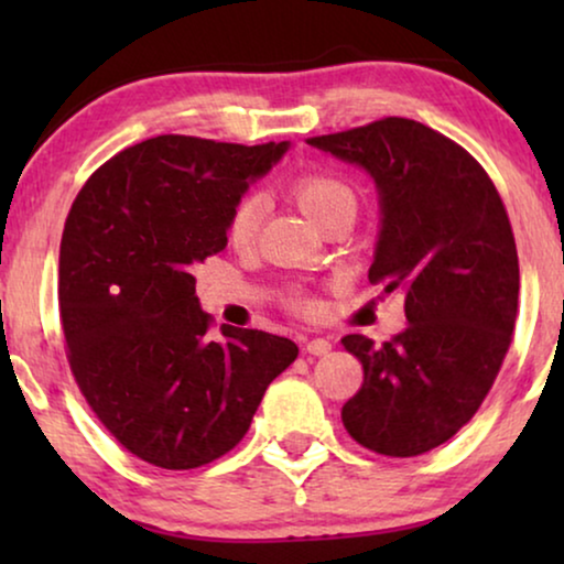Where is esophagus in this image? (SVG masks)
I'll list each match as a JSON object with an SVG mask.
<instances>
[{"label": "esophagus", "mask_w": 564, "mask_h": 564, "mask_svg": "<svg viewBox=\"0 0 564 564\" xmlns=\"http://www.w3.org/2000/svg\"><path fill=\"white\" fill-rule=\"evenodd\" d=\"M305 351L313 354V357H326L330 351V341L328 338H311V341H305Z\"/></svg>", "instance_id": "esophagus-1"}]
</instances>
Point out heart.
I'll return each instance as SVG.
<instances>
[{
  "label": "heart",
  "instance_id": "obj_1",
  "mask_svg": "<svg viewBox=\"0 0 564 564\" xmlns=\"http://www.w3.org/2000/svg\"><path fill=\"white\" fill-rule=\"evenodd\" d=\"M290 195L297 199V205L311 215L315 223H321L328 213L338 210V207L351 205L354 207V189L346 184L341 176L330 172H307L297 176L290 184ZM264 218V197L257 192H246L234 203L226 220V238L230 246L243 249L257 238L259 223ZM290 307L300 315H315L318 313V300L305 295V292H292Z\"/></svg>",
  "mask_w": 564,
  "mask_h": 564
}]
</instances>
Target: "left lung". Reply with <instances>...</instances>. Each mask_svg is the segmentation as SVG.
<instances>
[{
	"label": "left lung",
	"instance_id": "8db88e82",
	"mask_svg": "<svg viewBox=\"0 0 564 564\" xmlns=\"http://www.w3.org/2000/svg\"><path fill=\"white\" fill-rule=\"evenodd\" d=\"M307 143L372 174L382 230L369 282L403 292L411 323L382 346L361 334L341 338L365 367L341 421L369 452L419 457L469 423L511 346V220L473 153L423 122L382 118Z\"/></svg>",
	"mask_w": 564,
	"mask_h": 564
}]
</instances>
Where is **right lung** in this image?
<instances>
[{"label": "right lung", "instance_id": "1", "mask_svg": "<svg viewBox=\"0 0 564 564\" xmlns=\"http://www.w3.org/2000/svg\"><path fill=\"white\" fill-rule=\"evenodd\" d=\"M282 143L156 135L105 161L68 210L58 257L66 359L99 423L138 459L195 469L246 436L295 341L220 326L195 267L226 249L230 207Z\"/></svg>", "mask_w": 564, "mask_h": 564}]
</instances>
